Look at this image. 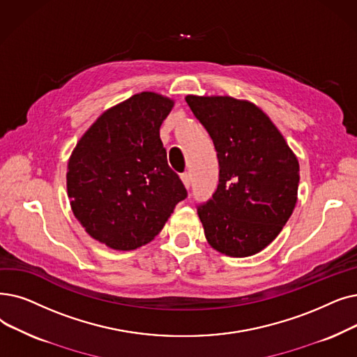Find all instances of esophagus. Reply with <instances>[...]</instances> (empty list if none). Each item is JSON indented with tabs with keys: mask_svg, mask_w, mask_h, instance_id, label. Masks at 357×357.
I'll return each instance as SVG.
<instances>
[{
	"mask_svg": "<svg viewBox=\"0 0 357 357\" xmlns=\"http://www.w3.org/2000/svg\"><path fill=\"white\" fill-rule=\"evenodd\" d=\"M181 181L185 185V188H190V185H191V175H190V172L181 174Z\"/></svg>",
	"mask_w": 357,
	"mask_h": 357,
	"instance_id": "34e87169",
	"label": "esophagus"
}]
</instances>
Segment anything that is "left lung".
Masks as SVG:
<instances>
[{
    "label": "left lung",
    "instance_id": "8db88e82",
    "mask_svg": "<svg viewBox=\"0 0 357 357\" xmlns=\"http://www.w3.org/2000/svg\"><path fill=\"white\" fill-rule=\"evenodd\" d=\"M211 137L219 185L197 213L207 242L229 257L264 250L287 223L298 201L299 162L259 107L230 96L185 98Z\"/></svg>",
    "mask_w": 357,
    "mask_h": 357
}]
</instances>
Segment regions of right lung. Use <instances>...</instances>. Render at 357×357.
I'll return each mask as SVG.
<instances>
[{
	"instance_id": "right-lung-1",
	"label": "right lung",
	"mask_w": 357,
	"mask_h": 357,
	"mask_svg": "<svg viewBox=\"0 0 357 357\" xmlns=\"http://www.w3.org/2000/svg\"><path fill=\"white\" fill-rule=\"evenodd\" d=\"M172 107V99L138 93L105 111L71 153V210L93 239L112 250L131 251L153 241L187 198L159 132Z\"/></svg>"
}]
</instances>
